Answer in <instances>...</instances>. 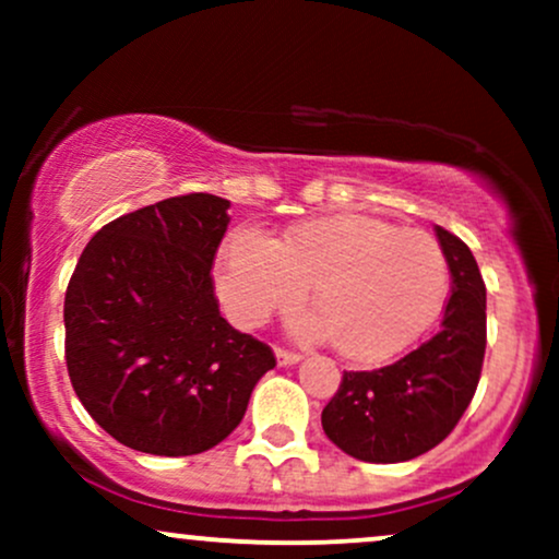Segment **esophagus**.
<instances>
[{
  "label": "esophagus",
  "mask_w": 559,
  "mask_h": 559,
  "mask_svg": "<svg viewBox=\"0 0 559 559\" xmlns=\"http://www.w3.org/2000/svg\"><path fill=\"white\" fill-rule=\"evenodd\" d=\"M275 360H278V365H297L301 360L299 352H292V349H275Z\"/></svg>",
  "instance_id": "esophagus-1"
}]
</instances>
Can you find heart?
Wrapping results in <instances>:
<instances>
[{
    "label": "heart",
    "mask_w": 559,
    "mask_h": 559,
    "mask_svg": "<svg viewBox=\"0 0 559 559\" xmlns=\"http://www.w3.org/2000/svg\"><path fill=\"white\" fill-rule=\"evenodd\" d=\"M215 286L243 329L294 310L310 286L318 312L301 318L297 331L336 338L355 362H381L407 349L439 316L449 267L426 230L338 213L301 221L275 241L254 228L234 230L217 258Z\"/></svg>",
    "instance_id": "b5f03b06"
}]
</instances>
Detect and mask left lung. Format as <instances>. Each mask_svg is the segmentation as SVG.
Listing matches in <instances>:
<instances>
[{
	"label": "left lung",
	"instance_id": "1",
	"mask_svg": "<svg viewBox=\"0 0 559 559\" xmlns=\"http://www.w3.org/2000/svg\"><path fill=\"white\" fill-rule=\"evenodd\" d=\"M452 273L439 331L396 362L344 370L323 431L365 463H404L454 431L478 389L486 352V286L463 239L436 226Z\"/></svg>",
	"mask_w": 559,
	"mask_h": 559
}]
</instances>
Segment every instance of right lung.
I'll list each match as a JSON object with an SVG mask.
<instances>
[{
    "label": "right lung",
    "instance_id": "1",
    "mask_svg": "<svg viewBox=\"0 0 559 559\" xmlns=\"http://www.w3.org/2000/svg\"><path fill=\"white\" fill-rule=\"evenodd\" d=\"M228 199L183 194L115 217L66 292V362L86 413L120 444L186 457L221 444L275 368L217 310L213 262Z\"/></svg>",
    "mask_w": 559,
    "mask_h": 559
}]
</instances>
